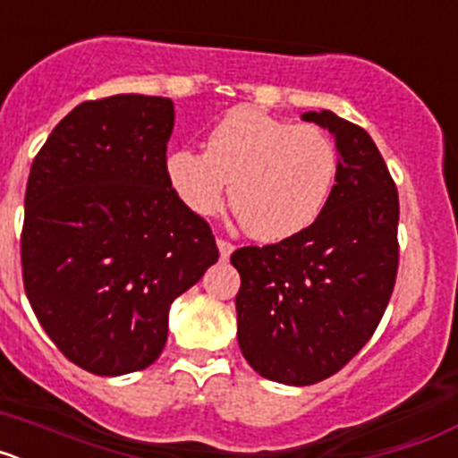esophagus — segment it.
Segmentation results:
<instances>
[{"label":"esophagus","mask_w":458,"mask_h":458,"mask_svg":"<svg viewBox=\"0 0 458 458\" xmlns=\"http://www.w3.org/2000/svg\"><path fill=\"white\" fill-rule=\"evenodd\" d=\"M217 250H220V257L225 259H229L232 257V252H233V245L229 241H225V238H217Z\"/></svg>","instance_id":"34e87169"}]
</instances>
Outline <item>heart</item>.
Instances as JSON below:
<instances>
[{
	"label": "heart",
	"mask_w": 458,
	"mask_h": 458,
	"mask_svg": "<svg viewBox=\"0 0 458 458\" xmlns=\"http://www.w3.org/2000/svg\"><path fill=\"white\" fill-rule=\"evenodd\" d=\"M339 172L333 137L311 123L295 125L257 107L226 112L206 140V153L176 148L165 174L197 216L229 204L241 226L259 241L295 236L323 213Z\"/></svg>",
	"instance_id": "heart-1"
}]
</instances>
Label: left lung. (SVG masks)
<instances>
[{"label": "left lung", "instance_id": "8db88e82", "mask_svg": "<svg viewBox=\"0 0 458 458\" xmlns=\"http://www.w3.org/2000/svg\"><path fill=\"white\" fill-rule=\"evenodd\" d=\"M302 119L335 137L333 197L301 233L232 254L238 346L257 374L284 386L337 374L369 342L399 268V194L374 140L327 109Z\"/></svg>", "mask_w": 458, "mask_h": 458}]
</instances>
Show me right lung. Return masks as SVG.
<instances>
[{
    "label": "right lung",
    "mask_w": 458,
    "mask_h": 458,
    "mask_svg": "<svg viewBox=\"0 0 458 458\" xmlns=\"http://www.w3.org/2000/svg\"><path fill=\"white\" fill-rule=\"evenodd\" d=\"M174 103L119 93L64 116L34 157L20 238L24 293L71 362L147 369L169 307L220 257L165 174Z\"/></svg>",
    "instance_id": "1"
}]
</instances>
